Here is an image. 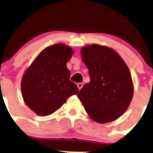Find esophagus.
I'll use <instances>...</instances> for the list:
<instances>
[{"mask_svg":"<svg viewBox=\"0 0 153 153\" xmlns=\"http://www.w3.org/2000/svg\"><path fill=\"white\" fill-rule=\"evenodd\" d=\"M82 86H83L82 83H77V87H78V88H79V90H80L81 88H82Z\"/></svg>","mask_w":153,"mask_h":153,"instance_id":"obj_1","label":"esophagus"}]
</instances>
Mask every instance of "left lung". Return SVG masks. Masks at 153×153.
Segmentation results:
<instances>
[{
  "mask_svg": "<svg viewBox=\"0 0 153 153\" xmlns=\"http://www.w3.org/2000/svg\"><path fill=\"white\" fill-rule=\"evenodd\" d=\"M81 56L90 82L77 94L88 116L96 123L114 121L126 112L134 94L131 75L119 53L105 46L87 45Z\"/></svg>",
  "mask_w": 153,
  "mask_h": 153,
  "instance_id": "obj_1",
  "label": "left lung"
}]
</instances>
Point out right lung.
<instances>
[{"label": "right lung", "instance_id": "1", "mask_svg": "<svg viewBox=\"0 0 153 153\" xmlns=\"http://www.w3.org/2000/svg\"><path fill=\"white\" fill-rule=\"evenodd\" d=\"M74 53L72 48L64 43L48 46L24 73L22 95L26 105L38 116L51 115L79 91L70 80L71 72L67 68Z\"/></svg>", "mask_w": 153, "mask_h": 153}]
</instances>
